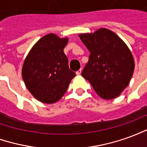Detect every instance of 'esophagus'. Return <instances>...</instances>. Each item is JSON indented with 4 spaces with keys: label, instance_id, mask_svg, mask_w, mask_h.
Listing matches in <instances>:
<instances>
[{
    "label": "esophagus",
    "instance_id": "esophagus-1",
    "mask_svg": "<svg viewBox=\"0 0 147 147\" xmlns=\"http://www.w3.org/2000/svg\"><path fill=\"white\" fill-rule=\"evenodd\" d=\"M81 72H82V69H80V70H78L76 71V75L77 76H80V74H81Z\"/></svg>",
    "mask_w": 147,
    "mask_h": 147
}]
</instances>
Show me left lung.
Here are the masks:
<instances>
[{
	"label": "left lung",
	"mask_w": 147,
	"mask_h": 147,
	"mask_svg": "<svg viewBox=\"0 0 147 147\" xmlns=\"http://www.w3.org/2000/svg\"><path fill=\"white\" fill-rule=\"evenodd\" d=\"M79 36L90 53L82 76L102 98L118 97L129 84L135 68L128 47L116 34L105 28Z\"/></svg>",
	"instance_id": "obj_1"
}]
</instances>
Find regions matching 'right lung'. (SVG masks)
I'll list each match as a JSON object with an SVG mask.
<instances>
[{"instance_id":"1","label":"right lung","mask_w":147,"mask_h":147,"mask_svg":"<svg viewBox=\"0 0 147 147\" xmlns=\"http://www.w3.org/2000/svg\"><path fill=\"white\" fill-rule=\"evenodd\" d=\"M67 38L54 34L39 39L24 61L22 76L31 94L39 102H57L63 97L76 73L68 67L64 49Z\"/></svg>"}]
</instances>
